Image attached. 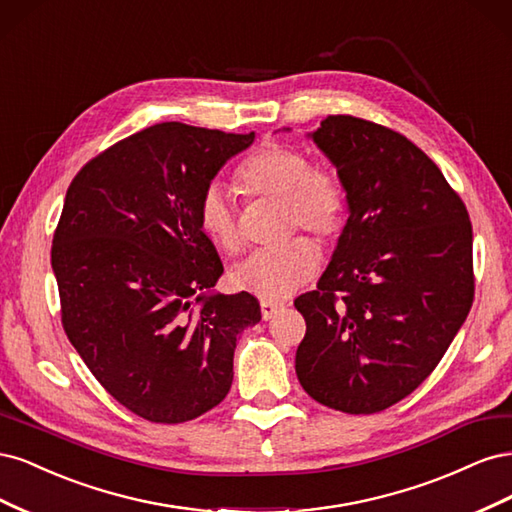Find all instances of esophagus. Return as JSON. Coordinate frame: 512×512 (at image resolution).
Instances as JSON below:
<instances>
[{
    "label": "esophagus",
    "mask_w": 512,
    "mask_h": 512,
    "mask_svg": "<svg viewBox=\"0 0 512 512\" xmlns=\"http://www.w3.org/2000/svg\"><path fill=\"white\" fill-rule=\"evenodd\" d=\"M282 303H271V301H262L260 303V314H262V318L265 320H271L275 314H280L282 312Z\"/></svg>",
    "instance_id": "34e87169"
}]
</instances>
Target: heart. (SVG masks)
<instances>
[{
	"label": "heart",
	"mask_w": 512,
	"mask_h": 512,
	"mask_svg": "<svg viewBox=\"0 0 512 512\" xmlns=\"http://www.w3.org/2000/svg\"><path fill=\"white\" fill-rule=\"evenodd\" d=\"M235 188L245 198L280 200L282 237L307 230L320 243L339 239L348 220V190L331 166L312 164L301 147L265 141L245 156L232 173ZM198 228L226 256L245 250L247 239L230 198L211 185L198 200ZM320 252L312 239L294 237L280 247L256 252L235 271V284L262 301H282L314 280Z\"/></svg>",
	"instance_id": "heart-1"
}]
</instances>
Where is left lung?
Here are the masks:
<instances>
[{
  "label": "left lung",
  "mask_w": 512,
  "mask_h": 512,
  "mask_svg": "<svg viewBox=\"0 0 512 512\" xmlns=\"http://www.w3.org/2000/svg\"><path fill=\"white\" fill-rule=\"evenodd\" d=\"M312 138L346 183L350 218L316 290L294 299L307 324L294 367L318 404L374 414L418 389L466 320L472 222L404 134L329 115Z\"/></svg>",
  "instance_id": "8db88e82"
}]
</instances>
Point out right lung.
Returning <instances> with one entry per match:
<instances>
[{"mask_svg":"<svg viewBox=\"0 0 512 512\" xmlns=\"http://www.w3.org/2000/svg\"><path fill=\"white\" fill-rule=\"evenodd\" d=\"M254 132L164 121L91 158L66 192L51 265L61 324L123 408L175 425L228 395L237 335L260 320L250 292L209 294L224 265L198 200Z\"/></svg>","mask_w":512,"mask_h":512,"instance_id":"add662e5","label":"right lung"}]
</instances>
